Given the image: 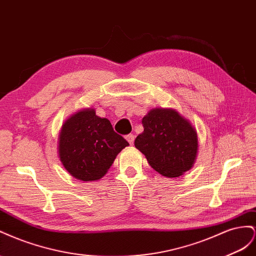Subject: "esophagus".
I'll use <instances>...</instances> for the list:
<instances>
[{"label": "esophagus", "instance_id": "obj_1", "mask_svg": "<svg viewBox=\"0 0 256 256\" xmlns=\"http://www.w3.org/2000/svg\"><path fill=\"white\" fill-rule=\"evenodd\" d=\"M126 140L130 142V144H134V140H135V136L133 134H128L126 135Z\"/></svg>", "mask_w": 256, "mask_h": 256}]
</instances>
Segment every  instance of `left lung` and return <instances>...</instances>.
I'll return each instance as SVG.
<instances>
[{
	"label": "left lung",
	"mask_w": 256,
	"mask_h": 256,
	"mask_svg": "<svg viewBox=\"0 0 256 256\" xmlns=\"http://www.w3.org/2000/svg\"><path fill=\"white\" fill-rule=\"evenodd\" d=\"M142 123L144 132L134 144L153 170L174 178L191 168L198 146L191 123L174 109L160 108L152 109Z\"/></svg>",
	"instance_id": "1"
}]
</instances>
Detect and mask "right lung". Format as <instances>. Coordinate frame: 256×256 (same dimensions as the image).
Wrapping results in <instances>:
<instances>
[{"label": "right lung", "mask_w": 256, "mask_h": 256, "mask_svg": "<svg viewBox=\"0 0 256 256\" xmlns=\"http://www.w3.org/2000/svg\"><path fill=\"white\" fill-rule=\"evenodd\" d=\"M126 146L128 142L114 132L110 121L100 118L94 109H86L72 116L62 126L59 156L72 177L93 181L104 176Z\"/></svg>", "instance_id": "add662e5"}]
</instances>
